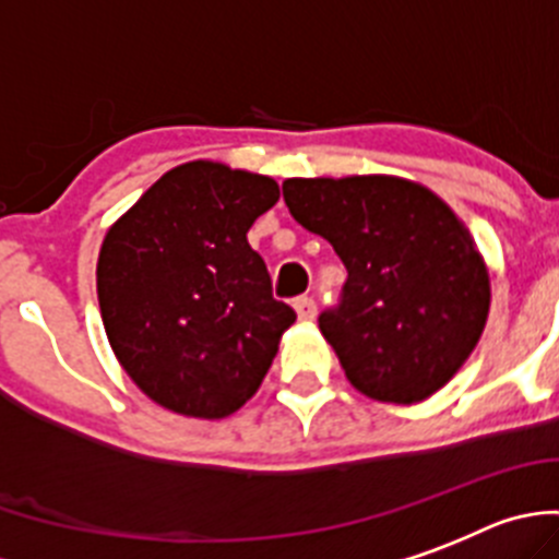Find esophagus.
Here are the masks:
<instances>
[{"label": "esophagus", "instance_id": "34e87169", "mask_svg": "<svg viewBox=\"0 0 559 559\" xmlns=\"http://www.w3.org/2000/svg\"><path fill=\"white\" fill-rule=\"evenodd\" d=\"M292 306H295V311H298V317L304 320V323H311V320L317 317V306L311 298H298Z\"/></svg>", "mask_w": 559, "mask_h": 559}]
</instances>
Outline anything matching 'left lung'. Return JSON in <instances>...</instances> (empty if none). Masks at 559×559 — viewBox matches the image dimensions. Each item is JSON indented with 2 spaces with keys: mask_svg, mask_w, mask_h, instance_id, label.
<instances>
[{
  "mask_svg": "<svg viewBox=\"0 0 559 559\" xmlns=\"http://www.w3.org/2000/svg\"><path fill=\"white\" fill-rule=\"evenodd\" d=\"M284 203L348 270L342 304L320 314L345 379L404 406L449 384L490 311V273L454 209L395 175L289 178Z\"/></svg>",
  "mask_w": 559,
  "mask_h": 559,
  "instance_id": "1",
  "label": "left lung"
}]
</instances>
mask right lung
Wrapping results in <instances>:
<instances>
[{"mask_svg": "<svg viewBox=\"0 0 559 559\" xmlns=\"http://www.w3.org/2000/svg\"><path fill=\"white\" fill-rule=\"evenodd\" d=\"M278 198L267 175L189 160L160 175L105 234V334L124 373L164 409L219 420L267 376L295 311L273 298L248 230Z\"/></svg>", "mask_w": 559, "mask_h": 559, "instance_id": "1", "label": "right lung"}]
</instances>
